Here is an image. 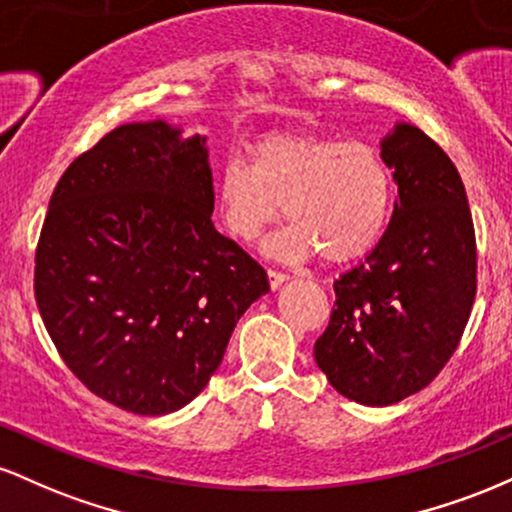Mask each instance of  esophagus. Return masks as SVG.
Returning a JSON list of instances; mask_svg holds the SVG:
<instances>
[{
	"instance_id": "esophagus-1",
	"label": "esophagus",
	"mask_w": 512,
	"mask_h": 512,
	"mask_svg": "<svg viewBox=\"0 0 512 512\" xmlns=\"http://www.w3.org/2000/svg\"><path fill=\"white\" fill-rule=\"evenodd\" d=\"M267 276H269V286H272V291L279 289V286L284 284V281H289V276H286L284 272H274V269H269Z\"/></svg>"
}]
</instances>
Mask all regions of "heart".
<instances>
[{"instance_id": "b5f03b06", "label": "heart", "mask_w": 512, "mask_h": 512, "mask_svg": "<svg viewBox=\"0 0 512 512\" xmlns=\"http://www.w3.org/2000/svg\"><path fill=\"white\" fill-rule=\"evenodd\" d=\"M216 214L233 238L252 243L286 219L264 245L279 260L315 255L330 264L375 248L392 211V173L375 146L279 132L252 146V163L228 158L214 182Z\"/></svg>"}]
</instances>
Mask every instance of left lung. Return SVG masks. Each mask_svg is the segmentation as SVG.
I'll return each mask as SVG.
<instances>
[{
    "label": "left lung",
    "instance_id": "left-lung-1",
    "mask_svg": "<svg viewBox=\"0 0 512 512\" xmlns=\"http://www.w3.org/2000/svg\"><path fill=\"white\" fill-rule=\"evenodd\" d=\"M397 202L383 238L334 281L315 361L339 395L366 407L402 402L455 354L477 293V243L460 173L419 127L380 142Z\"/></svg>",
    "mask_w": 512,
    "mask_h": 512
}]
</instances>
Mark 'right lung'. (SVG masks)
Listing matches in <instances>:
<instances>
[{"label":"right lung","mask_w":512,"mask_h":512,"mask_svg":"<svg viewBox=\"0 0 512 512\" xmlns=\"http://www.w3.org/2000/svg\"><path fill=\"white\" fill-rule=\"evenodd\" d=\"M204 134L129 122L74 158L35 252V301L69 370L142 416L190 404L267 272L211 223Z\"/></svg>","instance_id":"add662e5"}]
</instances>
